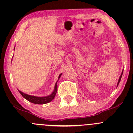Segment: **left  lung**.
Here are the masks:
<instances>
[{
    "instance_id": "obj_1",
    "label": "left lung",
    "mask_w": 133,
    "mask_h": 133,
    "mask_svg": "<svg viewBox=\"0 0 133 133\" xmlns=\"http://www.w3.org/2000/svg\"><path fill=\"white\" fill-rule=\"evenodd\" d=\"M122 74H123V71H122V74H121V75H120V78H119V80H118V84H117V85H118L119 83H120V80H121V78H122Z\"/></svg>"
}]
</instances>
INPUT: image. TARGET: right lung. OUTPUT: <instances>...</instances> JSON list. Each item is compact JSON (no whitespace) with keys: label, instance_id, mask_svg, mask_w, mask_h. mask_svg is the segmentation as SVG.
I'll return each instance as SVG.
<instances>
[{"label":"right lung","instance_id":"1","mask_svg":"<svg viewBox=\"0 0 133 133\" xmlns=\"http://www.w3.org/2000/svg\"><path fill=\"white\" fill-rule=\"evenodd\" d=\"M61 75L62 74L59 75L58 79L60 78ZM57 82H56L55 85L54 91H53V92H52L50 95H49V96H44V97H38V96H31V95H27V94L20 91H19L20 93L21 94V95H22L24 98L26 99V100H28L29 102H30L33 103V104H47V103L50 102L51 100H53V99H54L55 96L56 95V93H57Z\"/></svg>","mask_w":133,"mask_h":133}]
</instances>
